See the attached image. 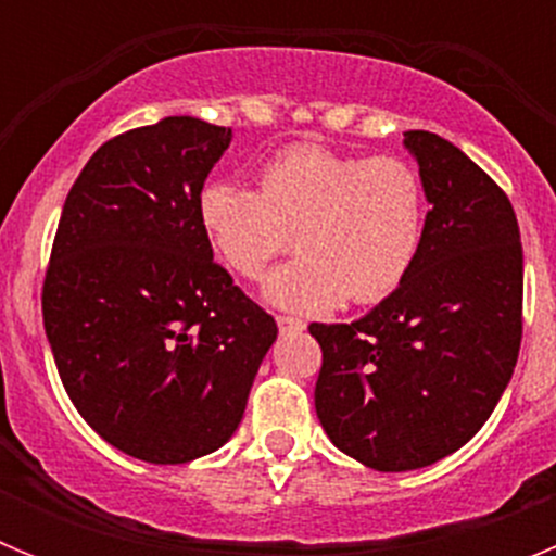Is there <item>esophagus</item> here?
<instances>
[{
  "instance_id": "34e87169",
  "label": "esophagus",
  "mask_w": 556,
  "mask_h": 556,
  "mask_svg": "<svg viewBox=\"0 0 556 556\" xmlns=\"http://www.w3.org/2000/svg\"><path fill=\"white\" fill-rule=\"evenodd\" d=\"M275 323H278V331L281 333H301L306 328V323L301 317H289V314H278Z\"/></svg>"
}]
</instances>
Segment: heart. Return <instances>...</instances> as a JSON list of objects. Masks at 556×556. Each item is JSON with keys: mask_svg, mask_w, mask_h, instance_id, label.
<instances>
[{"mask_svg": "<svg viewBox=\"0 0 556 556\" xmlns=\"http://www.w3.org/2000/svg\"><path fill=\"white\" fill-rule=\"evenodd\" d=\"M262 189L211 180L200 219L233 273L258 278L289 248L298 258L264 283L273 303L328 312L384 301L406 281L426 239L429 200L420 172L397 155H356L292 144L262 166Z\"/></svg>", "mask_w": 556, "mask_h": 556, "instance_id": "heart-1", "label": "heart"}]
</instances>
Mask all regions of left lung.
Returning a JSON list of instances; mask_svg holds the SVG:
<instances>
[{
  "instance_id": "left-lung-1",
  "label": "left lung",
  "mask_w": 556,
  "mask_h": 556,
  "mask_svg": "<svg viewBox=\"0 0 556 556\" xmlns=\"http://www.w3.org/2000/svg\"><path fill=\"white\" fill-rule=\"evenodd\" d=\"M429 198L406 281L356 323H312L314 409L342 454L384 473L426 468L484 426L523 337V248L509 198L429 130L404 132Z\"/></svg>"
}]
</instances>
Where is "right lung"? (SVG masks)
<instances>
[{
	"label": "right lung",
	"instance_id": "1",
	"mask_svg": "<svg viewBox=\"0 0 556 556\" xmlns=\"http://www.w3.org/2000/svg\"><path fill=\"white\" fill-rule=\"evenodd\" d=\"M230 127L194 116L113 136L68 189L41 312L80 417L122 454L223 448L278 326L214 262L200 191Z\"/></svg>",
	"mask_w": 556,
	"mask_h": 556
}]
</instances>
